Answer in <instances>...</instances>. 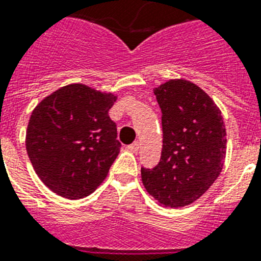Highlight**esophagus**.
I'll return each mask as SVG.
<instances>
[{"label": "esophagus", "instance_id": "34e87169", "mask_svg": "<svg viewBox=\"0 0 261 261\" xmlns=\"http://www.w3.org/2000/svg\"><path fill=\"white\" fill-rule=\"evenodd\" d=\"M128 150L131 151V152H134V154H137L138 151H139V148H141V144L138 143V142H135V143H133V144H130V146H128Z\"/></svg>", "mask_w": 261, "mask_h": 261}]
</instances>
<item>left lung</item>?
Wrapping results in <instances>:
<instances>
[{"label":"left lung","instance_id":"obj_1","mask_svg":"<svg viewBox=\"0 0 261 261\" xmlns=\"http://www.w3.org/2000/svg\"><path fill=\"white\" fill-rule=\"evenodd\" d=\"M154 94L162 110L163 147L154 168H141L142 181L159 204L185 207L222 172L227 148L222 111L190 81H168Z\"/></svg>","mask_w":261,"mask_h":261}]
</instances>
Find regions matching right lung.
Instances as JSON below:
<instances>
[{
	"mask_svg": "<svg viewBox=\"0 0 261 261\" xmlns=\"http://www.w3.org/2000/svg\"><path fill=\"white\" fill-rule=\"evenodd\" d=\"M117 97L81 83L61 87L34 109L26 151L45 186L67 199L97 190L117 159V124L109 117Z\"/></svg>",
	"mask_w": 261,
	"mask_h": 261,
	"instance_id": "right-lung-1",
	"label": "right lung"
}]
</instances>
